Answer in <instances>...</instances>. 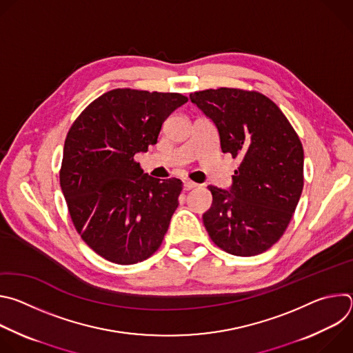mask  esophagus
Listing matches in <instances>:
<instances>
[{
    "mask_svg": "<svg viewBox=\"0 0 353 353\" xmlns=\"http://www.w3.org/2000/svg\"><path fill=\"white\" fill-rule=\"evenodd\" d=\"M198 187V184L196 183H194V181H191V180H185L184 181V190H192V188H196Z\"/></svg>",
    "mask_w": 353,
    "mask_h": 353,
    "instance_id": "1",
    "label": "esophagus"
}]
</instances>
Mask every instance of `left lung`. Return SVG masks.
<instances>
[{
	"instance_id": "left-lung-1",
	"label": "left lung",
	"mask_w": 353,
	"mask_h": 353,
	"mask_svg": "<svg viewBox=\"0 0 353 353\" xmlns=\"http://www.w3.org/2000/svg\"><path fill=\"white\" fill-rule=\"evenodd\" d=\"M215 125L221 149L239 159L228 190L208 185L203 221L212 241L233 256L264 253L288 228L303 190L301 142L279 108L257 92L233 88L190 94Z\"/></svg>"
}]
</instances>
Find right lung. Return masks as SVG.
<instances>
[{
    "label": "right lung",
    "mask_w": 353,
    "mask_h": 353,
    "mask_svg": "<svg viewBox=\"0 0 353 353\" xmlns=\"http://www.w3.org/2000/svg\"><path fill=\"white\" fill-rule=\"evenodd\" d=\"M184 103L180 93L114 89L68 131L61 190L82 240L108 261L135 264L162 244L183 183L143 173L134 157L157 143L163 121Z\"/></svg>",
    "instance_id": "right-lung-1"
}]
</instances>
